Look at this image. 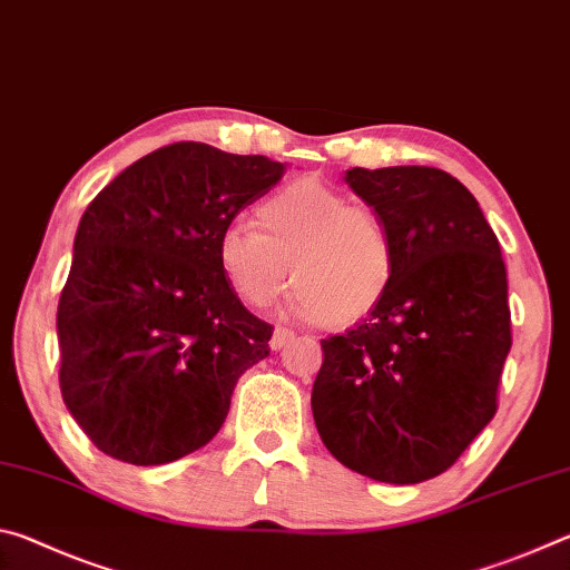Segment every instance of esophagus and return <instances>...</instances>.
Wrapping results in <instances>:
<instances>
[{
  "label": "esophagus",
  "mask_w": 570,
  "mask_h": 570,
  "mask_svg": "<svg viewBox=\"0 0 570 570\" xmlns=\"http://www.w3.org/2000/svg\"><path fill=\"white\" fill-rule=\"evenodd\" d=\"M288 342H294V332L282 330V326H278V330H274V336H272V342H268V346L276 352V350H284Z\"/></svg>",
  "instance_id": "esophagus-1"
}]
</instances>
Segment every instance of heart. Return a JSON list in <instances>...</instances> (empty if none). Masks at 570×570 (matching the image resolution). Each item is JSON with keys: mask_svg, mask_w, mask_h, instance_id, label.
I'll list each match as a JSON object with an SVG mask.
<instances>
[{"mask_svg": "<svg viewBox=\"0 0 570 570\" xmlns=\"http://www.w3.org/2000/svg\"><path fill=\"white\" fill-rule=\"evenodd\" d=\"M258 226H228L218 238V266L234 292L256 308L288 286L298 320L342 330L370 316L397 274L392 230L377 210L350 204L320 180H294L256 210Z\"/></svg>", "mask_w": 570, "mask_h": 570, "instance_id": "obj_1", "label": "heart"}]
</instances>
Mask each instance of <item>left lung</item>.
<instances>
[{"label":"left lung","instance_id":"8db88e82","mask_svg":"<svg viewBox=\"0 0 570 570\" xmlns=\"http://www.w3.org/2000/svg\"><path fill=\"white\" fill-rule=\"evenodd\" d=\"M344 180L387 220L397 274L366 320L322 340L314 422L344 468L412 485L445 472L498 410L513 342L505 264L450 173L352 168Z\"/></svg>","mask_w":570,"mask_h":570}]
</instances>
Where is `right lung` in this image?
Here are the masks:
<instances>
[{
  "label": "right lung",
  "mask_w": 570,
  "mask_h": 570,
  "mask_svg": "<svg viewBox=\"0 0 570 570\" xmlns=\"http://www.w3.org/2000/svg\"><path fill=\"white\" fill-rule=\"evenodd\" d=\"M284 163L173 142L135 160L85 210L57 306L60 390L92 445L166 465L208 445L272 324L240 304L218 238Z\"/></svg>",
  "instance_id": "1"
}]
</instances>
